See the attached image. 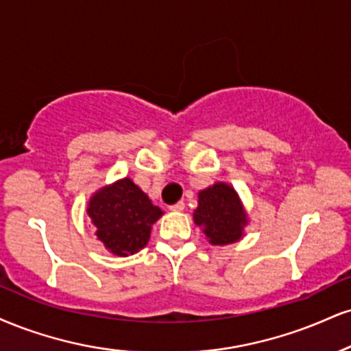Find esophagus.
Returning <instances> with one entry per match:
<instances>
[{
	"label": "esophagus",
	"mask_w": 351,
	"mask_h": 351,
	"mask_svg": "<svg viewBox=\"0 0 351 351\" xmlns=\"http://www.w3.org/2000/svg\"><path fill=\"white\" fill-rule=\"evenodd\" d=\"M183 209H184V202L183 201H180V202H176V204L170 206V210H173V213H181Z\"/></svg>",
	"instance_id": "obj_1"
}]
</instances>
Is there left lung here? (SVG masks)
Returning <instances> with one entry per match:
<instances>
[{"label":"left lung","mask_w":351,"mask_h":351,"mask_svg":"<svg viewBox=\"0 0 351 351\" xmlns=\"http://www.w3.org/2000/svg\"><path fill=\"white\" fill-rule=\"evenodd\" d=\"M193 221L201 227L209 243L219 247L239 242L248 226L247 210L239 193L223 181H217L197 193V208L194 209Z\"/></svg>","instance_id":"8db88e82"}]
</instances>
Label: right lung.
<instances>
[{
	"mask_svg": "<svg viewBox=\"0 0 351 351\" xmlns=\"http://www.w3.org/2000/svg\"><path fill=\"white\" fill-rule=\"evenodd\" d=\"M86 214L104 248L116 256H129L149 243L152 226L163 210L132 180L121 178L91 194Z\"/></svg>",
	"mask_w": 351,
	"mask_h": 351,
	"instance_id": "right-lung-1",
	"label": "right lung"
}]
</instances>
